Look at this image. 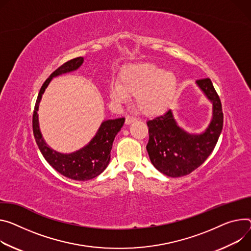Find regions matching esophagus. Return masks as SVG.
<instances>
[{
  "instance_id": "1",
  "label": "esophagus",
  "mask_w": 251,
  "mask_h": 251,
  "mask_svg": "<svg viewBox=\"0 0 251 251\" xmlns=\"http://www.w3.org/2000/svg\"><path fill=\"white\" fill-rule=\"evenodd\" d=\"M135 121H137V119H136L135 117L130 116V115H127V116H126L125 123H126L127 125H129V124H131V123H133V122H135Z\"/></svg>"
}]
</instances>
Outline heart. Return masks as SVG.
<instances>
[{
  "instance_id": "heart-1",
  "label": "heart",
  "mask_w": 251,
  "mask_h": 251,
  "mask_svg": "<svg viewBox=\"0 0 251 251\" xmlns=\"http://www.w3.org/2000/svg\"><path fill=\"white\" fill-rule=\"evenodd\" d=\"M177 77L172 71H164L152 63L126 66L119 83H112L109 94L113 100L124 101L135 96L138 110L148 115L164 112L177 92Z\"/></svg>"
}]
</instances>
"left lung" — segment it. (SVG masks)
Instances as JSON below:
<instances>
[{
  "mask_svg": "<svg viewBox=\"0 0 251 251\" xmlns=\"http://www.w3.org/2000/svg\"><path fill=\"white\" fill-rule=\"evenodd\" d=\"M212 102L213 118L204 133L193 135L181 129L171 110L147 121L149 140L146 146L154 167L169 177L185 176L198 168L213 151L223 127L220 98L209 78L196 81Z\"/></svg>",
  "mask_w": 251,
  "mask_h": 251,
  "instance_id": "1",
  "label": "left lung"
}]
</instances>
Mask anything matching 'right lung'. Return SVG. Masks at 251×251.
<instances>
[{
    "label": "right lung",
    "instance_id": "obj_1",
    "mask_svg": "<svg viewBox=\"0 0 251 251\" xmlns=\"http://www.w3.org/2000/svg\"><path fill=\"white\" fill-rule=\"evenodd\" d=\"M83 61L84 59L82 57L74 58L61 65L49 76L40 89L33 113L34 137L44 158L59 173L65 177L78 181L93 179L106 169L110 161V152L114 138L121 130L125 122V118L104 121L96 133L95 137L90 141V143L84 148L71 154H61L56 152L45 143L40 132L38 120V108L44 91L53 77L78 69L83 64Z\"/></svg>",
    "mask_w": 251,
    "mask_h": 251
}]
</instances>
